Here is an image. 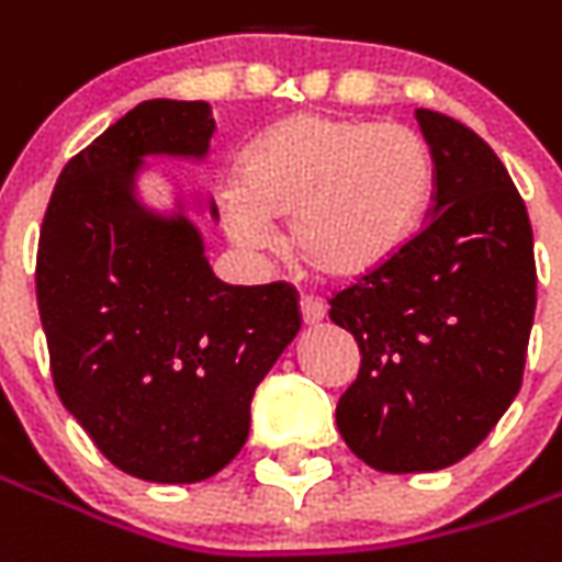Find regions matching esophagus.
<instances>
[{
    "label": "esophagus",
    "instance_id": "obj_1",
    "mask_svg": "<svg viewBox=\"0 0 562 562\" xmlns=\"http://www.w3.org/2000/svg\"><path fill=\"white\" fill-rule=\"evenodd\" d=\"M301 316H304V325H319V322L325 319V307H322L319 301L304 297V301H301Z\"/></svg>",
    "mask_w": 562,
    "mask_h": 562
}]
</instances>
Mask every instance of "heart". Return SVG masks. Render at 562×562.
Here are the masks:
<instances>
[{"label":"heart","mask_w":562,"mask_h":562,"mask_svg":"<svg viewBox=\"0 0 562 562\" xmlns=\"http://www.w3.org/2000/svg\"><path fill=\"white\" fill-rule=\"evenodd\" d=\"M435 198V158L419 133L376 121L294 115L246 151L222 194L227 234L268 249L273 222L322 280L362 282L417 240Z\"/></svg>","instance_id":"obj_1"}]
</instances>
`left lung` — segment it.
<instances>
[{
	"label": "left lung",
	"mask_w": 562,
	"mask_h": 562,
	"mask_svg": "<svg viewBox=\"0 0 562 562\" xmlns=\"http://www.w3.org/2000/svg\"><path fill=\"white\" fill-rule=\"evenodd\" d=\"M435 203L390 268L331 297L362 368L337 429L376 472H438L469 457L520 392L536 258L524 200L496 151L453 117L417 109Z\"/></svg>",
	"instance_id": "8db88e82"
}]
</instances>
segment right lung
Listing matches in <instances>:
<instances>
[{
  "label": "right lung",
  "mask_w": 562,
  "mask_h": 562,
  "mask_svg": "<svg viewBox=\"0 0 562 562\" xmlns=\"http://www.w3.org/2000/svg\"><path fill=\"white\" fill-rule=\"evenodd\" d=\"M203 100H145L63 167L38 234L35 294L63 407L121 472L198 484L249 435V404L301 331L292 285H227L188 206L139 198L145 158L203 160Z\"/></svg>",
  "instance_id": "add662e5"
}]
</instances>
